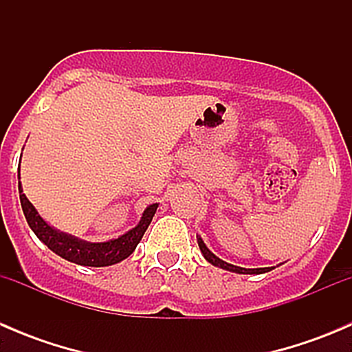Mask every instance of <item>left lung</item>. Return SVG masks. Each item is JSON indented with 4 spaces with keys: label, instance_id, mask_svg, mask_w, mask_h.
<instances>
[{
    "label": "left lung",
    "instance_id": "left-lung-1",
    "mask_svg": "<svg viewBox=\"0 0 352 352\" xmlns=\"http://www.w3.org/2000/svg\"><path fill=\"white\" fill-rule=\"evenodd\" d=\"M197 245H199V250H201V254L204 255L206 261L209 262V264H212L214 267H219V269H225V271H230V272H236V274H265V272L272 271V269L276 267H255V269H245V267H239V265H233V264H228V262L221 261V258L218 257V255L212 254L211 250L208 248V245L204 243V240L201 239V235H197Z\"/></svg>",
    "mask_w": 352,
    "mask_h": 352
}]
</instances>
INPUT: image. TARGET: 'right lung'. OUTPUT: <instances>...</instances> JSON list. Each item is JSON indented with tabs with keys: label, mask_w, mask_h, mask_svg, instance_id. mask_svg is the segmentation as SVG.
<instances>
[{
	"label": "right lung",
	"mask_w": 352,
	"mask_h": 352,
	"mask_svg": "<svg viewBox=\"0 0 352 352\" xmlns=\"http://www.w3.org/2000/svg\"><path fill=\"white\" fill-rule=\"evenodd\" d=\"M22 160V158H20ZM19 180H20V168H19ZM19 194L20 202H22V209L25 219H27L28 226L32 232L37 235V239L42 243L47 245L54 254L59 257L66 258V261L74 262L78 265H87V267H107L122 262L124 258L129 257L134 250H136L138 243L143 239L144 232L150 226L151 219H153L156 209H158V202L148 206L141 214L140 223L129 232L124 235L117 236V239L105 240V242H87L78 236L69 235V233L59 232L58 228L49 225L35 206L28 201V197L23 194L22 182H19Z\"/></svg>",
	"instance_id": "add662e5"
}]
</instances>
